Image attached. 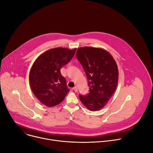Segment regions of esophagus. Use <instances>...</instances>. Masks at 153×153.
Wrapping results in <instances>:
<instances>
[{
    "mask_svg": "<svg viewBox=\"0 0 153 153\" xmlns=\"http://www.w3.org/2000/svg\"><path fill=\"white\" fill-rule=\"evenodd\" d=\"M73 90L75 91V92H77L78 91V88L76 86H75L74 88H73Z\"/></svg>",
    "mask_w": 153,
    "mask_h": 153,
    "instance_id": "esophagus-1",
    "label": "esophagus"
}]
</instances>
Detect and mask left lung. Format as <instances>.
<instances>
[{
	"label": "left lung",
	"instance_id": "1",
	"mask_svg": "<svg viewBox=\"0 0 153 153\" xmlns=\"http://www.w3.org/2000/svg\"><path fill=\"white\" fill-rule=\"evenodd\" d=\"M76 56L86 73L89 92L79 97L90 111L103 108L116 91L118 68L113 56L106 50L85 46L77 50Z\"/></svg>",
	"mask_w": 153,
	"mask_h": 153
}]
</instances>
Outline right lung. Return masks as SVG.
Segmentation results:
<instances>
[{"mask_svg":"<svg viewBox=\"0 0 153 153\" xmlns=\"http://www.w3.org/2000/svg\"><path fill=\"white\" fill-rule=\"evenodd\" d=\"M76 48H55L40 55L33 64L29 81L34 96L45 106L61 103L70 90L60 69L73 58Z\"/></svg>","mask_w":153,"mask_h":153,"instance_id":"1","label":"right lung"}]
</instances>
